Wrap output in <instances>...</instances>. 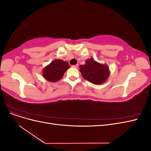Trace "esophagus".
<instances>
[{"label": "esophagus", "instance_id": "obj_1", "mask_svg": "<svg viewBox=\"0 0 151 151\" xmlns=\"http://www.w3.org/2000/svg\"><path fill=\"white\" fill-rule=\"evenodd\" d=\"M72 67H74V68H78L79 65L78 64H76V65H72Z\"/></svg>", "mask_w": 151, "mask_h": 151}]
</instances>
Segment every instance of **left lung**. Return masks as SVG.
<instances>
[{
    "instance_id": "left-lung-1",
    "label": "left lung",
    "mask_w": 151,
    "mask_h": 151,
    "mask_svg": "<svg viewBox=\"0 0 151 151\" xmlns=\"http://www.w3.org/2000/svg\"><path fill=\"white\" fill-rule=\"evenodd\" d=\"M84 78L94 84H101L109 76L108 67L96 62L93 58L86 61L85 65L79 66Z\"/></svg>"
}]
</instances>
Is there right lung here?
<instances>
[{
    "label": "right lung",
    "instance_id": "add662e5",
    "mask_svg": "<svg viewBox=\"0 0 151 151\" xmlns=\"http://www.w3.org/2000/svg\"><path fill=\"white\" fill-rule=\"evenodd\" d=\"M70 67L67 62L62 60H55L45 68L43 71V76L50 82H57L63 77L66 70Z\"/></svg>",
    "mask_w": 151,
    "mask_h": 151
}]
</instances>
